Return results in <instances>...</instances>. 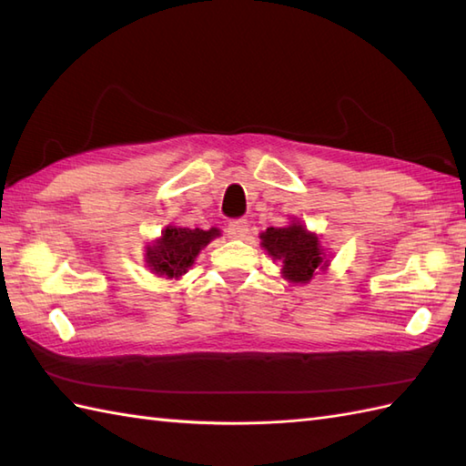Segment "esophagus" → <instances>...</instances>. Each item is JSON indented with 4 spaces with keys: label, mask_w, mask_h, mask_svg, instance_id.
Instances as JSON below:
<instances>
[{
    "label": "esophagus",
    "mask_w": 466,
    "mask_h": 466,
    "mask_svg": "<svg viewBox=\"0 0 466 466\" xmlns=\"http://www.w3.org/2000/svg\"><path fill=\"white\" fill-rule=\"evenodd\" d=\"M248 234V222L246 220H232L228 224V236L234 240H242Z\"/></svg>",
    "instance_id": "34e87169"
}]
</instances>
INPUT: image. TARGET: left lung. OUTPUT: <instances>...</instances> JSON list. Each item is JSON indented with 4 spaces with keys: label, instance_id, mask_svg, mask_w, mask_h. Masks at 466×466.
<instances>
[{
    "label": "left lung",
    "instance_id": "obj_1",
    "mask_svg": "<svg viewBox=\"0 0 466 466\" xmlns=\"http://www.w3.org/2000/svg\"><path fill=\"white\" fill-rule=\"evenodd\" d=\"M260 240L272 260L282 262V276L292 284H309L314 274L329 266L319 236L306 230L300 222L268 228L260 234Z\"/></svg>",
    "mask_w": 466,
    "mask_h": 466
}]
</instances>
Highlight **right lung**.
<instances>
[{"instance_id":"obj_1","label":"right lung","mask_w":466,"mask_h":466,"mask_svg":"<svg viewBox=\"0 0 466 466\" xmlns=\"http://www.w3.org/2000/svg\"><path fill=\"white\" fill-rule=\"evenodd\" d=\"M216 236H220L218 228L200 230V228H180L166 226L162 236L146 250V264L157 276L166 279H180L194 264V258L204 246L210 244Z\"/></svg>"}]
</instances>
